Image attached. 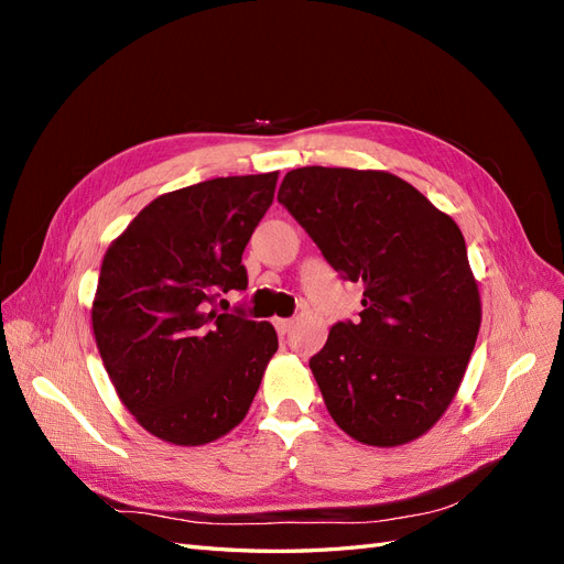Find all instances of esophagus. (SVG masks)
Returning <instances> with one entry per match:
<instances>
[{
	"mask_svg": "<svg viewBox=\"0 0 564 564\" xmlns=\"http://www.w3.org/2000/svg\"><path fill=\"white\" fill-rule=\"evenodd\" d=\"M275 327H278V334H289L292 332V327H294V319H282V317H278L275 319Z\"/></svg>",
	"mask_w": 564,
	"mask_h": 564,
	"instance_id": "obj_1",
	"label": "esophagus"
}]
</instances>
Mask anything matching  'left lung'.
Wrapping results in <instances>:
<instances>
[{
  "mask_svg": "<svg viewBox=\"0 0 564 564\" xmlns=\"http://www.w3.org/2000/svg\"><path fill=\"white\" fill-rule=\"evenodd\" d=\"M278 202L336 272L365 284L360 322L334 324L311 360L327 412L369 447L419 440L456 398L482 322L464 235L379 169H292Z\"/></svg>",
  "mask_w": 564,
  "mask_h": 564,
  "instance_id": "8db88e82",
  "label": "left lung"
}]
</instances>
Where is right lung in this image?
I'll return each instance as SVG.
<instances>
[{"label": "right lung", "mask_w": 564, "mask_h": 564, "mask_svg": "<svg viewBox=\"0 0 564 564\" xmlns=\"http://www.w3.org/2000/svg\"><path fill=\"white\" fill-rule=\"evenodd\" d=\"M278 172L212 178L152 199L110 242L91 327L119 400L169 445L199 447L240 425L278 334L218 313L247 289L242 253L275 197Z\"/></svg>", "instance_id": "obj_1"}]
</instances>
